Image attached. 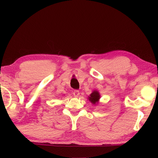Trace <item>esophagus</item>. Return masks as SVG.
Returning a JSON list of instances; mask_svg holds the SVG:
<instances>
[{"label": "esophagus", "instance_id": "34e87169", "mask_svg": "<svg viewBox=\"0 0 158 158\" xmlns=\"http://www.w3.org/2000/svg\"><path fill=\"white\" fill-rule=\"evenodd\" d=\"M73 96H75V97H78L79 96V94H80L79 91V90H75V91L73 92Z\"/></svg>", "mask_w": 158, "mask_h": 158}]
</instances>
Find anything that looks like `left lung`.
<instances>
[{"mask_svg":"<svg viewBox=\"0 0 158 158\" xmlns=\"http://www.w3.org/2000/svg\"><path fill=\"white\" fill-rule=\"evenodd\" d=\"M99 99H100V94L97 91H94L91 94H90V96H89V101H91V102L93 104H96L98 102Z\"/></svg>","mask_w":158,"mask_h":158,"instance_id":"left-lung-1","label":"left lung"}]
</instances>
